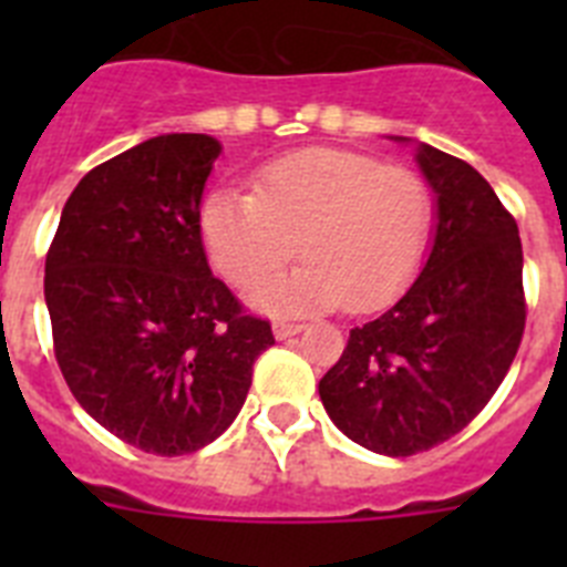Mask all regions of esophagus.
<instances>
[{
	"label": "esophagus",
	"instance_id": "34e87169",
	"mask_svg": "<svg viewBox=\"0 0 567 567\" xmlns=\"http://www.w3.org/2000/svg\"><path fill=\"white\" fill-rule=\"evenodd\" d=\"M303 332V323H292V320H275L272 323V334L278 340L295 338V334Z\"/></svg>",
	"mask_w": 567,
	"mask_h": 567
}]
</instances>
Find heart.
Wrapping results in <instances>:
<instances>
[{
    "instance_id": "obj_1",
    "label": "heart",
    "mask_w": 567,
    "mask_h": 567,
    "mask_svg": "<svg viewBox=\"0 0 567 567\" xmlns=\"http://www.w3.org/2000/svg\"><path fill=\"white\" fill-rule=\"evenodd\" d=\"M198 227L209 264L235 289L258 287L299 244L305 264L249 295L258 312H374L417 275L434 198L412 169L315 147L267 164L252 195L209 193Z\"/></svg>"
}]
</instances>
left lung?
Returning <instances> with one entry per match:
<instances>
[{
    "mask_svg": "<svg viewBox=\"0 0 567 567\" xmlns=\"http://www.w3.org/2000/svg\"><path fill=\"white\" fill-rule=\"evenodd\" d=\"M414 144L434 193L432 249L414 284L349 332L318 383L340 432L385 457H409L463 432L508 374L525 329L517 221L483 175Z\"/></svg>",
    "mask_w": 567,
    "mask_h": 567,
    "instance_id": "obj_1",
    "label": "left lung"
}]
</instances>
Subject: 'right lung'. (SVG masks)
<instances>
[{
    "mask_svg": "<svg viewBox=\"0 0 567 567\" xmlns=\"http://www.w3.org/2000/svg\"><path fill=\"white\" fill-rule=\"evenodd\" d=\"M221 142L164 133L90 169L44 260L56 360L90 417L162 457L221 437L275 343L204 252L202 198Z\"/></svg>",
    "mask_w": 567,
    "mask_h": 567,
    "instance_id": "obj_1",
    "label": "right lung"
}]
</instances>
